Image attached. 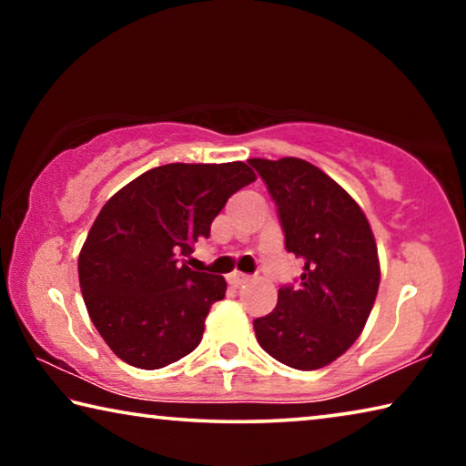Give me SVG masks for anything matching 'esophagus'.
Here are the masks:
<instances>
[{"label":"esophagus","mask_w":466,"mask_h":466,"mask_svg":"<svg viewBox=\"0 0 466 466\" xmlns=\"http://www.w3.org/2000/svg\"><path fill=\"white\" fill-rule=\"evenodd\" d=\"M228 279H230V283H232L234 288H240V286H244V283H247L250 278H248V275H244V273H232Z\"/></svg>","instance_id":"obj_1"}]
</instances>
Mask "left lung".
<instances>
[{"mask_svg": "<svg viewBox=\"0 0 466 466\" xmlns=\"http://www.w3.org/2000/svg\"><path fill=\"white\" fill-rule=\"evenodd\" d=\"M278 205L286 250L304 263L298 286L255 319L257 341L281 364L319 370L356 343L380 286L376 240L351 195L299 157H250Z\"/></svg>", "mask_w": 466, "mask_h": 466, "instance_id": "obj_1", "label": "left lung"}]
</instances>
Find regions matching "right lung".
<instances>
[{"instance_id":"obj_1","label":"right lung","mask_w":466,"mask_h":466,"mask_svg":"<svg viewBox=\"0 0 466 466\" xmlns=\"http://www.w3.org/2000/svg\"><path fill=\"white\" fill-rule=\"evenodd\" d=\"M244 162L164 164L139 175L100 209L77 273L94 327L127 364L157 370L199 345L222 275L193 271L178 257L209 238L226 201L255 180Z\"/></svg>"}]
</instances>
